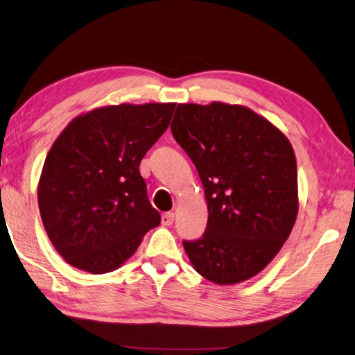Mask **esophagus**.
<instances>
[{"label": "esophagus", "mask_w": 355, "mask_h": 355, "mask_svg": "<svg viewBox=\"0 0 355 355\" xmlns=\"http://www.w3.org/2000/svg\"><path fill=\"white\" fill-rule=\"evenodd\" d=\"M174 221V214L173 212H166L162 215V225L164 226H171Z\"/></svg>", "instance_id": "esophagus-1"}]
</instances>
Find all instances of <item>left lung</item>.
Instances as JSON below:
<instances>
[{
    "instance_id": "8db88e82",
    "label": "left lung",
    "mask_w": 355,
    "mask_h": 355,
    "mask_svg": "<svg viewBox=\"0 0 355 355\" xmlns=\"http://www.w3.org/2000/svg\"><path fill=\"white\" fill-rule=\"evenodd\" d=\"M171 132L206 193L202 237L184 240L193 268L220 285L248 281L281 251L297 215L296 157L281 130L243 105L179 104Z\"/></svg>"
}]
</instances>
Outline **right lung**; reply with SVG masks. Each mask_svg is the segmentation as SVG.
<instances>
[{"label": "right lung", "mask_w": 355, "mask_h": 355, "mask_svg": "<svg viewBox=\"0 0 355 355\" xmlns=\"http://www.w3.org/2000/svg\"><path fill=\"white\" fill-rule=\"evenodd\" d=\"M174 107L105 105L74 118L49 149L39 182L40 216L55 251L74 268L92 275L120 268L160 225L139 166Z\"/></svg>", "instance_id": "add662e5"}]
</instances>
